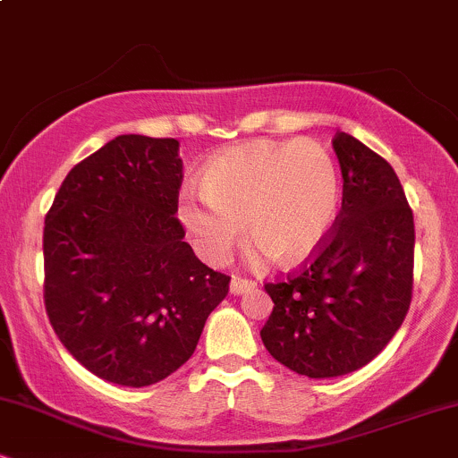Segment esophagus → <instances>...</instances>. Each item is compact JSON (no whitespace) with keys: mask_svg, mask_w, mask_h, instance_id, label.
Returning <instances> with one entry per match:
<instances>
[{"mask_svg":"<svg viewBox=\"0 0 458 458\" xmlns=\"http://www.w3.org/2000/svg\"><path fill=\"white\" fill-rule=\"evenodd\" d=\"M254 286H256V282L234 276L233 282H230V293H233V295H243V293L251 291V288H254Z\"/></svg>","mask_w":458,"mask_h":458,"instance_id":"esophagus-1","label":"esophagus"}]
</instances>
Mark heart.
I'll use <instances>...</instances> for the list:
<instances>
[{"label": "heart", "instance_id": "1", "mask_svg": "<svg viewBox=\"0 0 458 458\" xmlns=\"http://www.w3.org/2000/svg\"><path fill=\"white\" fill-rule=\"evenodd\" d=\"M343 204L334 157L312 140L254 141L208 163L202 189L187 185L178 217L198 254L224 262L250 230L262 254L299 262L331 233Z\"/></svg>", "mask_w": 458, "mask_h": 458}]
</instances>
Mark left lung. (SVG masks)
Masks as SVG:
<instances>
[{
	"label": "left lung",
	"instance_id": "left-lung-1",
	"mask_svg": "<svg viewBox=\"0 0 458 458\" xmlns=\"http://www.w3.org/2000/svg\"><path fill=\"white\" fill-rule=\"evenodd\" d=\"M343 208L301 269L267 282L273 312L260 338L280 364L310 379L343 377L386 349L413 291V213L383 157L338 131Z\"/></svg>",
	"mask_w": 458,
	"mask_h": 458
}]
</instances>
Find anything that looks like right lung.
Segmentation results:
<instances>
[{
    "label": "right lung",
    "mask_w": 458,
    "mask_h": 458,
    "mask_svg": "<svg viewBox=\"0 0 458 458\" xmlns=\"http://www.w3.org/2000/svg\"><path fill=\"white\" fill-rule=\"evenodd\" d=\"M172 138L118 135L77 163L45 217V308L60 343L105 381L144 387L196 351L230 277L178 222Z\"/></svg>",
    "instance_id": "right-lung-1"
}]
</instances>
